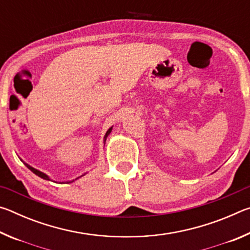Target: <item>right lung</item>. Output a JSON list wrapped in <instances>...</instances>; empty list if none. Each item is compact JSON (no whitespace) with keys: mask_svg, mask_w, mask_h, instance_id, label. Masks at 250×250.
Listing matches in <instances>:
<instances>
[{"mask_svg":"<svg viewBox=\"0 0 250 250\" xmlns=\"http://www.w3.org/2000/svg\"><path fill=\"white\" fill-rule=\"evenodd\" d=\"M111 130H112V126L111 128H109V130L107 131V132H105V135H104V143H105V139H107V137L108 135L110 134V132H111ZM25 166H26L29 170H31L34 174H36L37 176H40V177H42V179H44V180H48V181H50V179H49V176L48 175H46L45 173H43V172H41V171H39V170H36V168H34V167H32L31 166H28L27 163H24ZM71 182H74V181H71Z\"/></svg>","mask_w":250,"mask_h":250,"instance_id":"add662e5","label":"right lung"}]
</instances>
